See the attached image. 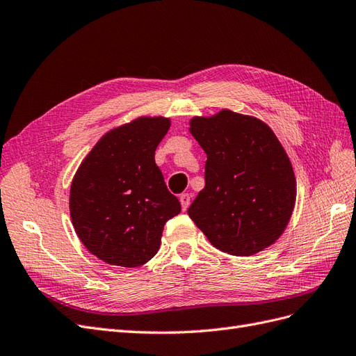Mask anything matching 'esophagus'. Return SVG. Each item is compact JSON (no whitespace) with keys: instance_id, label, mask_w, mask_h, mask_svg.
<instances>
[{"instance_id":"1","label":"esophagus","mask_w":356,"mask_h":356,"mask_svg":"<svg viewBox=\"0 0 356 356\" xmlns=\"http://www.w3.org/2000/svg\"><path fill=\"white\" fill-rule=\"evenodd\" d=\"M190 200H191V196L188 195V193H182V195H179V202H181L182 211H187V208L190 207Z\"/></svg>"}]
</instances>
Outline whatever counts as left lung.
Returning a JSON list of instances; mask_svg holds the SVG:
<instances>
[{
	"mask_svg": "<svg viewBox=\"0 0 356 356\" xmlns=\"http://www.w3.org/2000/svg\"><path fill=\"white\" fill-rule=\"evenodd\" d=\"M190 132L208 156L204 188L188 217L220 251L248 257L285 230L296 177L281 143L261 120L222 110L195 117Z\"/></svg>",
	"mask_w": 356,
	"mask_h": 356,
	"instance_id": "left-lung-1",
	"label": "left lung"
}]
</instances>
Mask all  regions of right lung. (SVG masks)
<instances>
[{"mask_svg":"<svg viewBox=\"0 0 356 356\" xmlns=\"http://www.w3.org/2000/svg\"><path fill=\"white\" fill-rule=\"evenodd\" d=\"M163 117H141L105 134L71 184L75 233L102 261L138 267L157 254L168 220L181 212L154 161L168 134Z\"/></svg>","mask_w":356,"mask_h":356,"instance_id":"obj_1","label":"right lung"}]
</instances>
